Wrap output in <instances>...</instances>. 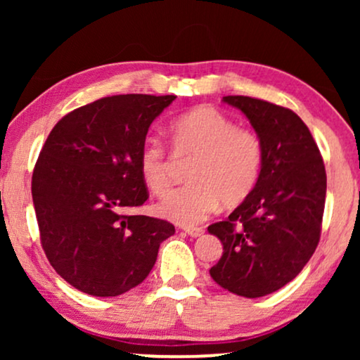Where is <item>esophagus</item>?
<instances>
[{"label": "esophagus", "instance_id": "34e87169", "mask_svg": "<svg viewBox=\"0 0 360 360\" xmlns=\"http://www.w3.org/2000/svg\"><path fill=\"white\" fill-rule=\"evenodd\" d=\"M185 233L191 236V238H200V236L205 234L203 228H185Z\"/></svg>", "mask_w": 360, "mask_h": 360}]
</instances>
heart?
<instances>
[{
	"label": "heart",
	"mask_w": 360,
	"mask_h": 360,
	"mask_svg": "<svg viewBox=\"0 0 360 360\" xmlns=\"http://www.w3.org/2000/svg\"><path fill=\"white\" fill-rule=\"evenodd\" d=\"M170 144L176 155L193 157L186 172L190 181L157 206L162 218L193 226L218 210L234 208L249 198L264 164V144L254 129L238 126L213 106H198L170 122ZM172 160L159 139H147L139 152V170L152 195L170 188Z\"/></svg>",
	"instance_id": "heart-1"
}]
</instances>
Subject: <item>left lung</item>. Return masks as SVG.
<instances>
[{"label": "left lung", "instance_id": "left-lung-1", "mask_svg": "<svg viewBox=\"0 0 360 360\" xmlns=\"http://www.w3.org/2000/svg\"><path fill=\"white\" fill-rule=\"evenodd\" d=\"M248 116L264 144L257 185L229 218L208 226L223 243L210 269L221 287L245 298L277 292L316 249L326 200V170L307 124L288 108L250 96H224Z\"/></svg>", "mask_w": 360, "mask_h": 360}]
</instances>
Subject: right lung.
Masks as SVG:
<instances>
[{"label": "right lung", "mask_w": 360, "mask_h": 360, "mask_svg": "<svg viewBox=\"0 0 360 360\" xmlns=\"http://www.w3.org/2000/svg\"><path fill=\"white\" fill-rule=\"evenodd\" d=\"M174 95H116L77 108L53 126L32 174V201L49 262L93 297L129 292L154 267L165 219L132 214L149 191L139 152Z\"/></svg>", "instance_id": "right-lung-1"}]
</instances>
